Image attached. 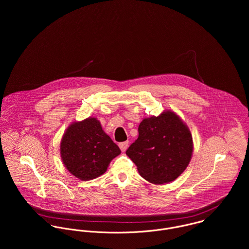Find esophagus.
Returning a JSON list of instances; mask_svg holds the SVG:
<instances>
[{
    "label": "esophagus",
    "mask_w": 249,
    "mask_h": 249,
    "mask_svg": "<svg viewBox=\"0 0 249 249\" xmlns=\"http://www.w3.org/2000/svg\"><path fill=\"white\" fill-rule=\"evenodd\" d=\"M119 146H120V148H121L122 151H125L126 148L128 147V142L125 141V142H120V143H119Z\"/></svg>",
    "instance_id": "esophagus-1"
}]
</instances>
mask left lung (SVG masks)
Here are the masks:
<instances>
[{
  "mask_svg": "<svg viewBox=\"0 0 249 249\" xmlns=\"http://www.w3.org/2000/svg\"><path fill=\"white\" fill-rule=\"evenodd\" d=\"M139 137L125 151L139 174L154 184L172 182L185 171L193 152L188 127L174 112L143 119Z\"/></svg>",
  "mask_w": 249,
  "mask_h": 249,
  "instance_id": "8db88e82",
  "label": "left lung"
}]
</instances>
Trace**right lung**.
Returning a JSON list of instances; mask_svg holds the SVG:
<instances>
[{
  "instance_id": "1",
  "label": "right lung",
  "mask_w": 249,
  "mask_h": 249,
  "mask_svg": "<svg viewBox=\"0 0 249 249\" xmlns=\"http://www.w3.org/2000/svg\"><path fill=\"white\" fill-rule=\"evenodd\" d=\"M60 153L71 175L90 180L105 174L121 149L106 134L100 122L89 118L69 126L61 140Z\"/></svg>"
}]
</instances>
